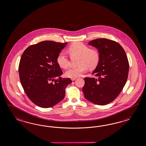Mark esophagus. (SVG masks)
<instances>
[{
    "label": "esophagus",
    "instance_id": "34e87169",
    "mask_svg": "<svg viewBox=\"0 0 146 146\" xmlns=\"http://www.w3.org/2000/svg\"><path fill=\"white\" fill-rule=\"evenodd\" d=\"M76 79V78H71V80H72V81H74Z\"/></svg>",
    "mask_w": 146,
    "mask_h": 146
}]
</instances>
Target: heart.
Segmentation results:
<instances>
[{
  "instance_id": "1",
  "label": "heart",
  "mask_w": 146,
  "mask_h": 146,
  "mask_svg": "<svg viewBox=\"0 0 146 146\" xmlns=\"http://www.w3.org/2000/svg\"><path fill=\"white\" fill-rule=\"evenodd\" d=\"M71 56H79L77 66L71 67L66 72L65 75L71 78H76L82 75L88 69L93 70L98 65L100 54L96 48H89L88 45L80 42H76L71 44L67 49ZM56 61L58 65L62 68H67L69 66V59L64 52L58 54Z\"/></svg>"
}]
</instances>
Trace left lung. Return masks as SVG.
<instances>
[{"label":"left lung","mask_w":146,"mask_h":146,"mask_svg":"<svg viewBox=\"0 0 146 146\" xmlns=\"http://www.w3.org/2000/svg\"><path fill=\"white\" fill-rule=\"evenodd\" d=\"M98 49L100 60L92 74L84 78L82 92L84 96L93 103L106 105L118 97L128 78L129 62L123 48L117 42L107 38H97L89 42Z\"/></svg>","instance_id":"obj_1"}]
</instances>
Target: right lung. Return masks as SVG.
<instances>
[{
    "mask_svg": "<svg viewBox=\"0 0 146 146\" xmlns=\"http://www.w3.org/2000/svg\"><path fill=\"white\" fill-rule=\"evenodd\" d=\"M67 43L45 40L31 45L23 52L19 66L21 84L27 96L37 106L48 108L60 102L70 78L54 79L62 74L56 61Z\"/></svg>",
    "mask_w": 146,
    "mask_h": 146,
    "instance_id": "1",
    "label": "right lung"
}]
</instances>
